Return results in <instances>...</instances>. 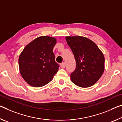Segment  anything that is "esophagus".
Returning a JSON list of instances; mask_svg holds the SVG:
<instances>
[{
  "instance_id": "34e87169",
  "label": "esophagus",
  "mask_w": 122,
  "mask_h": 122,
  "mask_svg": "<svg viewBox=\"0 0 122 122\" xmlns=\"http://www.w3.org/2000/svg\"><path fill=\"white\" fill-rule=\"evenodd\" d=\"M60 66L62 68H64L65 66H66V63L65 62H63V63H62L60 64Z\"/></svg>"
}]
</instances>
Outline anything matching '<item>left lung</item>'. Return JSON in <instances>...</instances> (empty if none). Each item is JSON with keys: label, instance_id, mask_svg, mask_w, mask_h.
<instances>
[{"label": "left lung", "instance_id": "obj_1", "mask_svg": "<svg viewBox=\"0 0 122 122\" xmlns=\"http://www.w3.org/2000/svg\"><path fill=\"white\" fill-rule=\"evenodd\" d=\"M66 40L76 63V68L71 74V81L83 88L93 85L105 69L103 53L94 42L85 37L66 36Z\"/></svg>", "mask_w": 122, "mask_h": 122}]
</instances>
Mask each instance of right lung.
<instances>
[{"label":"right lung","mask_w":122,"mask_h":122,"mask_svg":"<svg viewBox=\"0 0 122 122\" xmlns=\"http://www.w3.org/2000/svg\"><path fill=\"white\" fill-rule=\"evenodd\" d=\"M56 38L42 36L32 41L25 47L19 56L21 76L29 85L40 87L53 80L59 66L53 52Z\"/></svg>","instance_id":"right-lung-1"}]
</instances>
